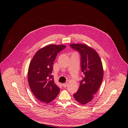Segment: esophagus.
I'll return each instance as SVG.
<instances>
[{
  "mask_svg": "<svg viewBox=\"0 0 128 128\" xmlns=\"http://www.w3.org/2000/svg\"><path fill=\"white\" fill-rule=\"evenodd\" d=\"M68 86V84L67 83H65V84H63V86L64 88H66Z\"/></svg>",
  "mask_w": 128,
  "mask_h": 128,
  "instance_id": "1",
  "label": "esophagus"
}]
</instances>
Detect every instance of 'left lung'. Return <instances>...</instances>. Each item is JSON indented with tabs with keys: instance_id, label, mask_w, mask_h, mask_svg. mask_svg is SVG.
<instances>
[{
	"instance_id": "left-lung-1",
	"label": "left lung",
	"mask_w": 128,
	"mask_h": 128,
	"mask_svg": "<svg viewBox=\"0 0 128 128\" xmlns=\"http://www.w3.org/2000/svg\"><path fill=\"white\" fill-rule=\"evenodd\" d=\"M70 46L80 53L81 71L84 74L74 96L78 102L84 105L93 99L101 84L102 64L98 53L90 47L82 44H71Z\"/></svg>"
}]
</instances>
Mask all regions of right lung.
<instances>
[{
    "label": "right lung",
    "instance_id": "add662e5",
    "mask_svg": "<svg viewBox=\"0 0 128 128\" xmlns=\"http://www.w3.org/2000/svg\"><path fill=\"white\" fill-rule=\"evenodd\" d=\"M65 48L64 45L47 46L36 52L30 63L28 72L29 85L33 95L42 102H52L60 92L52 73L57 54Z\"/></svg>",
    "mask_w": 128,
    "mask_h": 128
}]
</instances>
